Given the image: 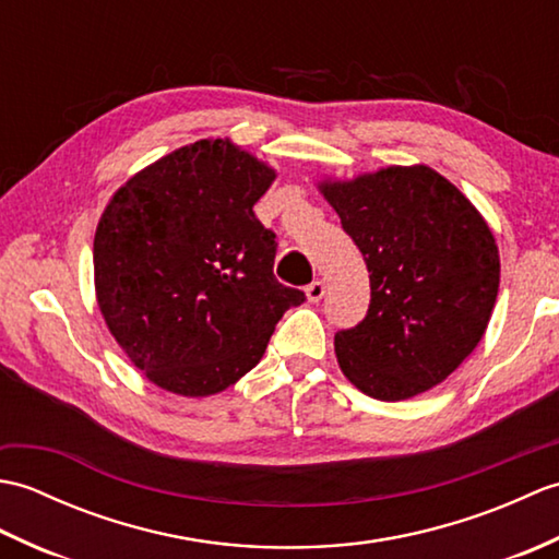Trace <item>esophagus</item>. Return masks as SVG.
I'll return each instance as SVG.
<instances>
[{"mask_svg": "<svg viewBox=\"0 0 559 559\" xmlns=\"http://www.w3.org/2000/svg\"><path fill=\"white\" fill-rule=\"evenodd\" d=\"M324 293H326V286H324V281H319V278L312 281L310 286L305 288V295H307V300H310V302H319V300H322Z\"/></svg>", "mask_w": 559, "mask_h": 559, "instance_id": "34e87169", "label": "esophagus"}]
</instances>
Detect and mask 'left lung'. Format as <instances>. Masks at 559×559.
I'll return each mask as SVG.
<instances>
[{"label": "left lung", "mask_w": 559, "mask_h": 559, "mask_svg": "<svg viewBox=\"0 0 559 559\" xmlns=\"http://www.w3.org/2000/svg\"><path fill=\"white\" fill-rule=\"evenodd\" d=\"M319 192L370 271V310L334 338L362 394L403 401L476 350L500 288V252L480 211L427 165H389Z\"/></svg>", "instance_id": "left-lung-1"}]
</instances>
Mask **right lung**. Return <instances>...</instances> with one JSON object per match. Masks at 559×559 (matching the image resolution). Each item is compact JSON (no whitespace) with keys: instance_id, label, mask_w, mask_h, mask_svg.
<instances>
[{"instance_id":"1","label":"right lung","mask_w":559,"mask_h":559,"mask_svg":"<svg viewBox=\"0 0 559 559\" xmlns=\"http://www.w3.org/2000/svg\"><path fill=\"white\" fill-rule=\"evenodd\" d=\"M276 170L230 139H201L117 189L93 240L96 298L148 382L218 394L261 360L305 293L273 276L276 235L254 216Z\"/></svg>"}]
</instances>
